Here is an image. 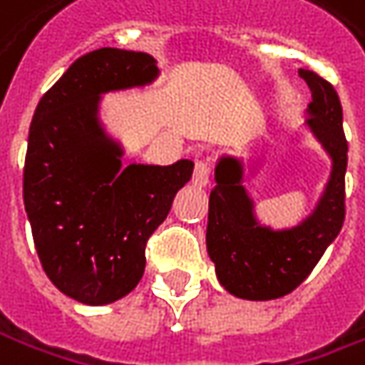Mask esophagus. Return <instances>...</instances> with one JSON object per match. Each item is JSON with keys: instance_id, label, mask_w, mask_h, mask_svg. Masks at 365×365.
<instances>
[{"instance_id": "esophagus-1", "label": "esophagus", "mask_w": 365, "mask_h": 365, "mask_svg": "<svg viewBox=\"0 0 365 365\" xmlns=\"http://www.w3.org/2000/svg\"><path fill=\"white\" fill-rule=\"evenodd\" d=\"M192 183H194L195 187H206L207 183H210V165H207V161H197L195 163Z\"/></svg>"}]
</instances>
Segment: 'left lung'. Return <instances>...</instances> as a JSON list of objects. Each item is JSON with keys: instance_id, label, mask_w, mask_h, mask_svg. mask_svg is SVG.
Returning <instances> with one entry per match:
<instances>
[{"instance_id": "left-lung-1", "label": "left lung", "mask_w": 365, "mask_h": 365, "mask_svg": "<svg viewBox=\"0 0 365 365\" xmlns=\"http://www.w3.org/2000/svg\"><path fill=\"white\" fill-rule=\"evenodd\" d=\"M311 88L307 127L331 161V173L317 206L291 228L260 224L255 200L245 187V161L222 155L214 170L207 204L206 246L220 284L238 299L270 301L289 295L315 269L346 218L347 141L341 103L329 82L299 70Z\"/></svg>"}]
</instances>
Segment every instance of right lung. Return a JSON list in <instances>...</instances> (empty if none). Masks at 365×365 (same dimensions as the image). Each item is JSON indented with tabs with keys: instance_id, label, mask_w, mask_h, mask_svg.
<instances>
[{
	"instance_id": "obj_1",
	"label": "right lung",
	"mask_w": 365,
	"mask_h": 365,
	"mask_svg": "<svg viewBox=\"0 0 365 365\" xmlns=\"http://www.w3.org/2000/svg\"><path fill=\"white\" fill-rule=\"evenodd\" d=\"M159 76L145 52L98 48L60 76L34 113L24 168V206L48 279L84 305L129 295L145 270V245L168 218L194 161L129 163L103 127L101 95Z\"/></svg>"
}]
</instances>
